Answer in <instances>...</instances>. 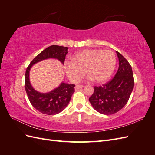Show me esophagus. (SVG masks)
<instances>
[{"instance_id": "esophagus-1", "label": "esophagus", "mask_w": 155, "mask_h": 155, "mask_svg": "<svg viewBox=\"0 0 155 155\" xmlns=\"http://www.w3.org/2000/svg\"><path fill=\"white\" fill-rule=\"evenodd\" d=\"M83 87H84V86H83V85H76V87H75V89H76V90H78V89H79V88H83Z\"/></svg>"}]
</instances>
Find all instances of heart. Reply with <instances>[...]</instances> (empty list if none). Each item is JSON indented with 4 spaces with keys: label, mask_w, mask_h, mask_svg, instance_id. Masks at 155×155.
Masks as SVG:
<instances>
[{
    "label": "heart",
    "mask_w": 155,
    "mask_h": 155,
    "mask_svg": "<svg viewBox=\"0 0 155 155\" xmlns=\"http://www.w3.org/2000/svg\"><path fill=\"white\" fill-rule=\"evenodd\" d=\"M72 60V62H65L64 68L74 83L80 80L85 71L94 83H104L111 77L116 64V55L110 50H85L74 54Z\"/></svg>",
    "instance_id": "1"
}]
</instances>
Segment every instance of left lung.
<instances>
[{
    "instance_id": "8db88e82",
    "label": "left lung",
    "mask_w": 155,
    "mask_h": 155,
    "mask_svg": "<svg viewBox=\"0 0 155 155\" xmlns=\"http://www.w3.org/2000/svg\"><path fill=\"white\" fill-rule=\"evenodd\" d=\"M119 68L115 76L102 86L94 87L89 101L96 111L110 115L120 111L127 103L134 87L132 67L124 56L116 51Z\"/></svg>"
}]
</instances>
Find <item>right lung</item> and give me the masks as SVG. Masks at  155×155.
Returning a JSON list of instances; mask_svg holds the SVG:
<instances>
[{
	"instance_id": "add662e5",
	"label": "right lung",
	"mask_w": 155,
	"mask_h": 155,
	"mask_svg": "<svg viewBox=\"0 0 155 155\" xmlns=\"http://www.w3.org/2000/svg\"><path fill=\"white\" fill-rule=\"evenodd\" d=\"M68 48L65 46L51 45L37 55L27 67L25 74V90L31 105L36 110L48 115L57 114L66 108L75 91V85L61 83L54 90L48 93H41L34 90L31 85L29 74L33 64L46 59L54 58L63 64L67 54Z\"/></svg>"
}]
</instances>
